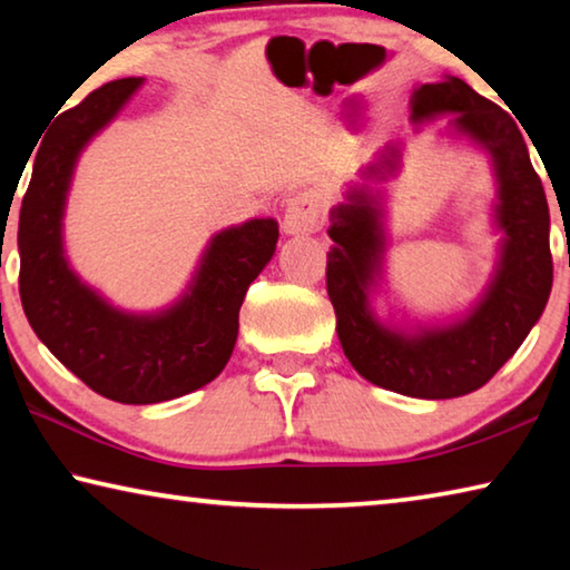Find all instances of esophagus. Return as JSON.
Returning <instances> with one entry per match:
<instances>
[{"label":"esophagus","mask_w":570,"mask_h":570,"mask_svg":"<svg viewBox=\"0 0 570 570\" xmlns=\"http://www.w3.org/2000/svg\"><path fill=\"white\" fill-rule=\"evenodd\" d=\"M322 224V204L316 198V193H296V196L288 200L284 210V234L288 236H308L316 234Z\"/></svg>","instance_id":"obj_1"}]
</instances>
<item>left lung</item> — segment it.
Masks as SVG:
<instances>
[{
    "label": "left lung",
    "mask_w": 570,
    "mask_h": 570,
    "mask_svg": "<svg viewBox=\"0 0 570 570\" xmlns=\"http://www.w3.org/2000/svg\"><path fill=\"white\" fill-rule=\"evenodd\" d=\"M412 122L452 115L450 130L490 156L498 180L495 228L503 230L498 264L485 292L465 316L448 324L402 330L374 314L370 296L384 274L387 234L382 193L350 186L332 208L326 292L336 314L342 350L364 380L417 400H450L480 390L543 314L553 286L548 200L533 170L523 132L510 115L460 77L424 82L412 92ZM402 150L387 146L362 170L364 180H387L400 170Z\"/></svg>",
    "instance_id": "8db88e82"
}]
</instances>
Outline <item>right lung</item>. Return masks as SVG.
<instances>
[{
  "label": "right lung",
  "mask_w": 570,
  "mask_h": 570,
  "mask_svg": "<svg viewBox=\"0 0 570 570\" xmlns=\"http://www.w3.org/2000/svg\"><path fill=\"white\" fill-rule=\"evenodd\" d=\"M140 85L108 82L57 118L35 156L17 234L19 296L35 334L92 392L122 404L176 400L224 372L238 308L278 240L274 218L220 230L178 302L153 314L122 312L72 272L62 218L77 158Z\"/></svg>",
  "instance_id": "right-lung-1"
}]
</instances>
